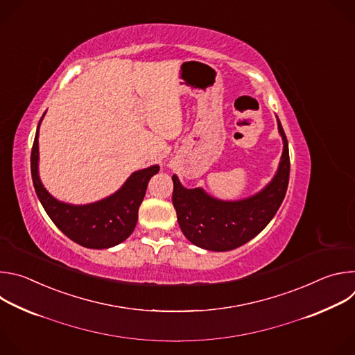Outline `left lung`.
<instances>
[{"label": "left lung", "instance_id": "8db88e82", "mask_svg": "<svg viewBox=\"0 0 355 355\" xmlns=\"http://www.w3.org/2000/svg\"><path fill=\"white\" fill-rule=\"evenodd\" d=\"M284 151L272 181L247 199L226 202L209 196L204 189H187L173 175V205L184 236L195 245L212 251H229L256 237L275 216L289 182V148L278 119Z\"/></svg>", "mask_w": 355, "mask_h": 355}]
</instances>
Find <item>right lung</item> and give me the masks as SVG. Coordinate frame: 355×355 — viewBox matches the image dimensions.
I'll list each match as a JSON object with an SVG mask.
<instances>
[{"instance_id":"add662e5","label":"right lung","mask_w":355,"mask_h":355,"mask_svg":"<svg viewBox=\"0 0 355 355\" xmlns=\"http://www.w3.org/2000/svg\"><path fill=\"white\" fill-rule=\"evenodd\" d=\"M39 125L31 153V173L36 195L49 218L69 239L87 248H108L126 240L135 230L147 184L160 167L151 166L133 173L118 192L94 204H64L50 195L39 180Z\"/></svg>"}]
</instances>
